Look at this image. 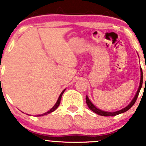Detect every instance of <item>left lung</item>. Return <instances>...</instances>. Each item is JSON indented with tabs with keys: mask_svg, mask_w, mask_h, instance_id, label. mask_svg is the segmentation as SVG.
<instances>
[{
	"mask_svg": "<svg viewBox=\"0 0 146 146\" xmlns=\"http://www.w3.org/2000/svg\"><path fill=\"white\" fill-rule=\"evenodd\" d=\"M140 72H141V77H140V86H139V88L138 90H137V92L136 95H135V98H134L133 99H132V101L131 102V103H130L129 104L128 106L126 107L125 108H123V109L121 110H119V111H116V112H114V113H110V112H105V111H102V110H101L98 109V108H96V107L94 106V104L91 103V102L89 100L88 97L87 96H86V103H87V105L88 107L89 108V109L91 110L93 112H94L95 113H96V114L99 115H102V116H115V115H117L118 114H121V113H125V112H126L128 110H129L130 108H131V107L133 106L134 104L135 103V102H136L137 99V96H138L139 95V93H140V89H141L142 88V86H143V71H142V69H140ZM145 81H146V77H145Z\"/></svg>",
	"mask_w": 146,
	"mask_h": 146,
	"instance_id": "left-lung-1",
	"label": "left lung"
}]
</instances>
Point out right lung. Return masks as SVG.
I'll return each instance as SVG.
<instances>
[{
  "instance_id": "right-lung-1",
  "label": "right lung",
  "mask_w": 146,
  "mask_h": 146,
  "mask_svg": "<svg viewBox=\"0 0 146 146\" xmlns=\"http://www.w3.org/2000/svg\"><path fill=\"white\" fill-rule=\"evenodd\" d=\"M64 91H65V90H64V91H62V93L61 94H60V96H59V98H58V101H57V102H56V104H55V105H54L53 106V108H52V109L51 110H49L48 112H47V113H44V114H42V115H47V114H49V113H52V112H53V111H55V110L57 109L58 108V107L59 106V104H60V99H61V97H62V95H63V94H64ZM38 116H41V115H38Z\"/></svg>"
}]
</instances>
